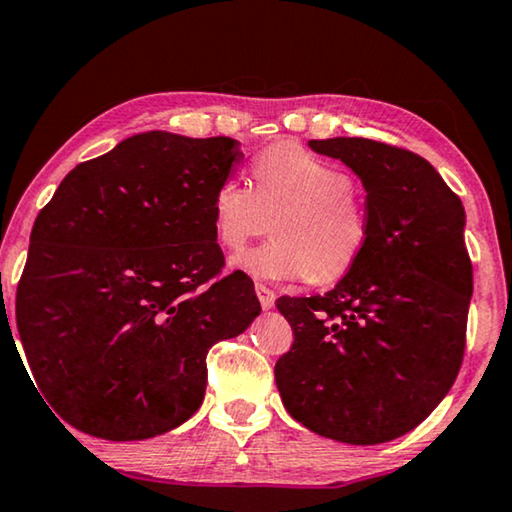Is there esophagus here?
<instances>
[{
	"instance_id": "34e87169",
	"label": "esophagus",
	"mask_w": 512,
	"mask_h": 512,
	"mask_svg": "<svg viewBox=\"0 0 512 512\" xmlns=\"http://www.w3.org/2000/svg\"><path fill=\"white\" fill-rule=\"evenodd\" d=\"M255 291H257V298H259V303H262L264 310H271V307L275 305V291L266 285H259V282L255 285Z\"/></svg>"
}]
</instances>
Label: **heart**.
<instances>
[{
  "mask_svg": "<svg viewBox=\"0 0 512 512\" xmlns=\"http://www.w3.org/2000/svg\"><path fill=\"white\" fill-rule=\"evenodd\" d=\"M255 186L230 175L214 193L216 239L230 253L275 227V239L237 259L262 280L332 285L358 264L369 241V216L353 177L330 161L278 143L257 154Z\"/></svg>",
  "mask_w": 512,
  "mask_h": 512,
  "instance_id": "heart-1",
  "label": "heart"
}]
</instances>
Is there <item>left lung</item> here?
Returning <instances> with one entry per match:
<instances>
[{
  "label": "left lung",
  "instance_id": "obj_1",
  "mask_svg": "<svg viewBox=\"0 0 512 512\" xmlns=\"http://www.w3.org/2000/svg\"><path fill=\"white\" fill-rule=\"evenodd\" d=\"M355 170L369 241L323 296L275 300L294 344L275 362L291 417L346 444L417 428L456 380L474 273L465 207L419 154L371 139L310 141Z\"/></svg>",
  "mask_w": 512,
  "mask_h": 512
}]
</instances>
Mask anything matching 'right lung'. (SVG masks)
Returning <instances> with one entry per match:
<instances>
[{"instance_id":"1","label":"right lung","mask_w":512,"mask_h":512,"mask_svg":"<svg viewBox=\"0 0 512 512\" xmlns=\"http://www.w3.org/2000/svg\"><path fill=\"white\" fill-rule=\"evenodd\" d=\"M243 154L227 136L145 132L63 177L36 216L15 321L40 392L77 431L145 440L184 424L207 353L259 314L223 275L214 193Z\"/></svg>"}]
</instances>
